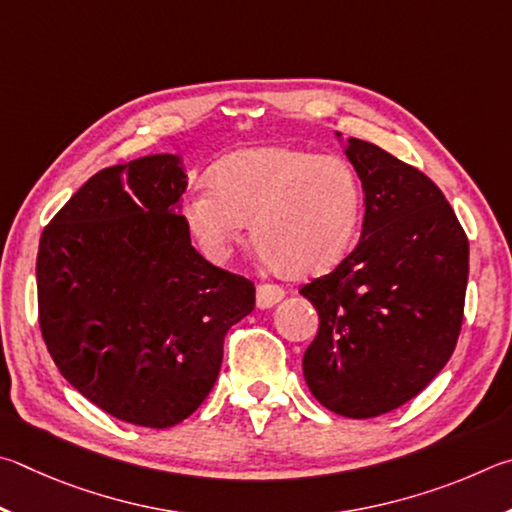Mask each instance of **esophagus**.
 <instances>
[{"label": "esophagus", "mask_w": 512, "mask_h": 512, "mask_svg": "<svg viewBox=\"0 0 512 512\" xmlns=\"http://www.w3.org/2000/svg\"><path fill=\"white\" fill-rule=\"evenodd\" d=\"M283 297H285V290L276 283H261L256 288V303H258V308H263V310L276 306V303H279Z\"/></svg>", "instance_id": "obj_1"}]
</instances>
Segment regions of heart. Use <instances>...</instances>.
<instances>
[{
	"instance_id": "obj_1",
	"label": "heart",
	"mask_w": 512,
	"mask_h": 512,
	"mask_svg": "<svg viewBox=\"0 0 512 512\" xmlns=\"http://www.w3.org/2000/svg\"><path fill=\"white\" fill-rule=\"evenodd\" d=\"M184 215L213 261H224L254 222V245L276 270L317 276L353 249L364 218V191L342 157L270 146L233 152L195 186Z\"/></svg>"
}]
</instances>
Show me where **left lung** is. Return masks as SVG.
I'll list each match as a JSON object with an SVG mask.
<instances>
[{"label": "left lung", "instance_id": "left-lung-1", "mask_svg": "<svg viewBox=\"0 0 512 512\" xmlns=\"http://www.w3.org/2000/svg\"><path fill=\"white\" fill-rule=\"evenodd\" d=\"M346 155L364 188L362 238L301 285L319 312L303 375L321 405L373 418L418 396L450 360L468 288V236L423 170L362 139Z\"/></svg>", "mask_w": 512, "mask_h": 512}]
</instances>
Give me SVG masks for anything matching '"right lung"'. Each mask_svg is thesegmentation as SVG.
Instances as JSON below:
<instances>
[{"instance_id":"add662e5","label":"right lung","mask_w":512,"mask_h":512,"mask_svg":"<svg viewBox=\"0 0 512 512\" xmlns=\"http://www.w3.org/2000/svg\"><path fill=\"white\" fill-rule=\"evenodd\" d=\"M175 155L98 170L44 227L38 321L53 362L125 423L164 429L202 405L229 328L256 306L245 276L191 245Z\"/></svg>"}]
</instances>
